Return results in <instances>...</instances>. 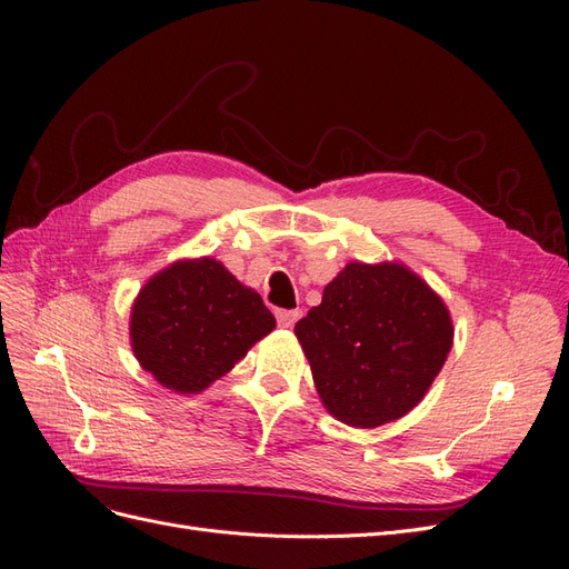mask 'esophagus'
Masks as SVG:
<instances>
[{
  "instance_id": "1",
  "label": "esophagus",
  "mask_w": 569,
  "mask_h": 569,
  "mask_svg": "<svg viewBox=\"0 0 569 569\" xmlns=\"http://www.w3.org/2000/svg\"><path fill=\"white\" fill-rule=\"evenodd\" d=\"M274 318H278L280 327H291L301 318V311L299 308H295V311H284V308H278V311H274Z\"/></svg>"
}]
</instances>
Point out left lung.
<instances>
[{"label": "left lung", "mask_w": 569, "mask_h": 569, "mask_svg": "<svg viewBox=\"0 0 569 569\" xmlns=\"http://www.w3.org/2000/svg\"><path fill=\"white\" fill-rule=\"evenodd\" d=\"M325 408L370 429L399 420L435 382L453 343L443 301L396 263H349L295 327Z\"/></svg>", "instance_id": "obj_1"}]
</instances>
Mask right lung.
I'll return each mask as SVG.
<instances>
[{
	"instance_id": "1",
	"label": "right lung",
	"mask_w": 569,
	"mask_h": 569,
	"mask_svg": "<svg viewBox=\"0 0 569 569\" xmlns=\"http://www.w3.org/2000/svg\"><path fill=\"white\" fill-rule=\"evenodd\" d=\"M272 327L274 318L253 289L213 258H199L147 282L132 306L130 335L144 370L168 389L197 393Z\"/></svg>"
}]
</instances>
